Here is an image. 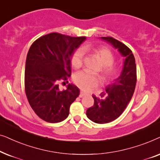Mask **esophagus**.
<instances>
[{
	"label": "esophagus",
	"mask_w": 160,
	"mask_h": 160,
	"mask_svg": "<svg viewBox=\"0 0 160 160\" xmlns=\"http://www.w3.org/2000/svg\"><path fill=\"white\" fill-rule=\"evenodd\" d=\"M85 95H86V93H83V92H82V91H80V95H79V97H80V98H82V97H83Z\"/></svg>",
	"instance_id": "34e87169"
}]
</instances>
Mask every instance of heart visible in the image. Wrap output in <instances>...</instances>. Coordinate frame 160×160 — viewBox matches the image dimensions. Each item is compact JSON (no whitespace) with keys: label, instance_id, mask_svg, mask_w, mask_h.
Here are the masks:
<instances>
[{"label":"heart","instance_id":"1","mask_svg":"<svg viewBox=\"0 0 160 160\" xmlns=\"http://www.w3.org/2000/svg\"><path fill=\"white\" fill-rule=\"evenodd\" d=\"M89 50L88 47L79 48L72 55L71 58L72 66L74 69H79L82 67L85 51ZM94 52L99 57L102 63V72L106 78H113L118 73V67L113 64L115 57L111 50L105 47H102L94 50ZM74 82L79 88L83 91H89L102 83V79L98 74H93L86 71H81L76 73L74 76Z\"/></svg>","mask_w":160,"mask_h":160}]
</instances>
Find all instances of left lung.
I'll list each match as a JSON object with an SVG mask.
<instances>
[{
  "label": "left lung",
  "mask_w": 160,
  "mask_h": 160,
  "mask_svg": "<svg viewBox=\"0 0 160 160\" xmlns=\"http://www.w3.org/2000/svg\"><path fill=\"white\" fill-rule=\"evenodd\" d=\"M102 39L111 44L124 59L121 75L106 87L99 97L93 95L94 104L87 110L86 115L97 123H109L121 116L132 97L137 82L135 59L130 49L112 37H102Z\"/></svg>",
  "instance_id": "left-lung-1"
}]
</instances>
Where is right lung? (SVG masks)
<instances>
[{
    "label": "right lung",
    "mask_w": 160,
    "mask_h": 160,
    "mask_svg": "<svg viewBox=\"0 0 160 160\" xmlns=\"http://www.w3.org/2000/svg\"><path fill=\"white\" fill-rule=\"evenodd\" d=\"M85 40V37L51 33L36 40L29 49L25 62V94L33 111L47 122L65 120L70 105L80 94L78 87L70 83L61 91L58 82L63 83L71 76L72 56Z\"/></svg>",
    "instance_id": "obj_1"
}]
</instances>
